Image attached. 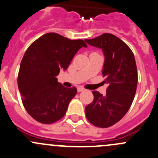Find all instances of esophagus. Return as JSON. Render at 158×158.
Masks as SVG:
<instances>
[{
    "instance_id": "esophagus-1",
    "label": "esophagus",
    "mask_w": 158,
    "mask_h": 158,
    "mask_svg": "<svg viewBox=\"0 0 158 158\" xmlns=\"http://www.w3.org/2000/svg\"><path fill=\"white\" fill-rule=\"evenodd\" d=\"M85 90V89L84 88H82V87H81V86H79L77 88V91H78V92H82V91H84Z\"/></svg>"
}]
</instances>
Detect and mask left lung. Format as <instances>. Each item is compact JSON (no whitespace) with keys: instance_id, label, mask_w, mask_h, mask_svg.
<instances>
[{"instance_id":"left-lung-1","label":"left lung","mask_w":158,"mask_h":158,"mask_svg":"<svg viewBox=\"0 0 158 158\" xmlns=\"http://www.w3.org/2000/svg\"><path fill=\"white\" fill-rule=\"evenodd\" d=\"M85 41L102 49V76L106 78L104 82L109 84L106 95L92 92L94 99L85 107V115L95 126L109 128L125 116L135 98L138 84L135 56L126 44L111 33Z\"/></svg>"}]
</instances>
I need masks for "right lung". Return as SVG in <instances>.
<instances>
[{
	"label": "right lung",
	"instance_id": "obj_1",
	"mask_svg": "<svg viewBox=\"0 0 158 158\" xmlns=\"http://www.w3.org/2000/svg\"><path fill=\"white\" fill-rule=\"evenodd\" d=\"M87 47L82 40H73L48 33L28 47L20 63L17 84L28 114L43 124H52L65 115L76 87L58 82L60 70H66L79 49Z\"/></svg>",
	"mask_w": 158,
	"mask_h": 158
}]
</instances>
